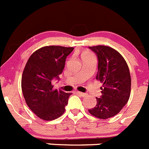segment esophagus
Returning <instances> with one entry per match:
<instances>
[{
  "label": "esophagus",
  "instance_id": "obj_1",
  "mask_svg": "<svg viewBox=\"0 0 149 149\" xmlns=\"http://www.w3.org/2000/svg\"><path fill=\"white\" fill-rule=\"evenodd\" d=\"M77 94H78L79 95L82 96V97H86V96H87V94H86V93H81V92H79V91H77Z\"/></svg>",
  "mask_w": 149,
  "mask_h": 149
}]
</instances>
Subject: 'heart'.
I'll return each mask as SVG.
<instances>
[{"mask_svg": "<svg viewBox=\"0 0 149 149\" xmlns=\"http://www.w3.org/2000/svg\"><path fill=\"white\" fill-rule=\"evenodd\" d=\"M90 54H92L89 53V52H85V53L83 54V56H85V55H90Z\"/></svg>", "mask_w": 149, "mask_h": 149, "instance_id": "heart-1", "label": "heart"}]
</instances>
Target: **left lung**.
Listing matches in <instances>:
<instances>
[{
	"instance_id": "obj_1",
	"label": "left lung",
	"mask_w": 149,
	"mask_h": 149,
	"mask_svg": "<svg viewBox=\"0 0 149 149\" xmlns=\"http://www.w3.org/2000/svg\"><path fill=\"white\" fill-rule=\"evenodd\" d=\"M89 48L98 56L96 79L103 86L101 87V97L96 98V106L89 112L98 119H108L119 113L128 101L131 86L130 71L123 56L116 50L104 45Z\"/></svg>"
}]
</instances>
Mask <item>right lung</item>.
<instances>
[{"instance_id": "obj_1", "label": "right lung", "mask_w": 149, "mask_h": 149, "mask_svg": "<svg viewBox=\"0 0 149 149\" xmlns=\"http://www.w3.org/2000/svg\"><path fill=\"white\" fill-rule=\"evenodd\" d=\"M74 48L45 46L31 54L22 77V89L29 108L41 119L51 121L61 116L72 93L54 89L51 81L59 79L66 57Z\"/></svg>"}]
</instances>
